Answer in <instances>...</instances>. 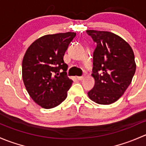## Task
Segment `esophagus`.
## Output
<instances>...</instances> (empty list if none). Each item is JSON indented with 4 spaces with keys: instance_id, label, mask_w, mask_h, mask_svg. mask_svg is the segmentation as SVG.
Listing matches in <instances>:
<instances>
[{
    "instance_id": "obj_1",
    "label": "esophagus",
    "mask_w": 146,
    "mask_h": 146,
    "mask_svg": "<svg viewBox=\"0 0 146 146\" xmlns=\"http://www.w3.org/2000/svg\"><path fill=\"white\" fill-rule=\"evenodd\" d=\"M85 76H86V75L84 74L81 76H77V77H76V79H77L79 81H82V80H83L84 78H85Z\"/></svg>"
}]
</instances>
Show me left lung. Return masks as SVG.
Segmentation results:
<instances>
[{
    "instance_id": "obj_1",
    "label": "left lung",
    "mask_w": 146,
    "mask_h": 146,
    "mask_svg": "<svg viewBox=\"0 0 146 146\" xmlns=\"http://www.w3.org/2000/svg\"><path fill=\"white\" fill-rule=\"evenodd\" d=\"M96 43L92 76L95 86L88 92L98 104L110 105L124 94L136 72L134 54L128 43L109 31L87 30Z\"/></svg>"
}]
</instances>
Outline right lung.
<instances>
[{
  "instance_id": "1",
  "label": "right lung",
  "mask_w": 146,
  "mask_h": 146,
  "mask_svg": "<svg viewBox=\"0 0 146 146\" xmlns=\"http://www.w3.org/2000/svg\"><path fill=\"white\" fill-rule=\"evenodd\" d=\"M75 36L74 32L43 36L28 48L24 56V84L34 101L45 109L64 101L72 84L63 57Z\"/></svg>"
}]
</instances>
